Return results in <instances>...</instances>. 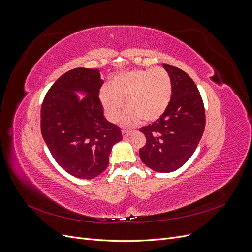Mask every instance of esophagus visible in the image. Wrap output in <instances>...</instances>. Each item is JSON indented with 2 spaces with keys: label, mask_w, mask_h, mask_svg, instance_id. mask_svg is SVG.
I'll list each match as a JSON object with an SVG mask.
<instances>
[{
  "label": "esophagus",
  "mask_w": 252,
  "mask_h": 252,
  "mask_svg": "<svg viewBox=\"0 0 252 252\" xmlns=\"http://www.w3.org/2000/svg\"><path fill=\"white\" fill-rule=\"evenodd\" d=\"M122 133H123V138H124V139H127L128 136L131 134L130 131H126V130H123V132H122Z\"/></svg>",
  "instance_id": "esophagus-1"
}]
</instances>
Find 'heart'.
Masks as SVG:
<instances>
[{
    "instance_id": "1",
    "label": "heart",
    "mask_w": 252,
    "mask_h": 252,
    "mask_svg": "<svg viewBox=\"0 0 252 252\" xmlns=\"http://www.w3.org/2000/svg\"><path fill=\"white\" fill-rule=\"evenodd\" d=\"M172 94L170 75L162 68L132 70L114 75L109 86L100 91L105 116L112 123L121 118L124 102L129 109L122 121L125 127H134L143 120L152 123L168 108Z\"/></svg>"
}]
</instances>
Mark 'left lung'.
I'll list each match as a JSON object with an SVG mask.
<instances>
[{"mask_svg":"<svg viewBox=\"0 0 252 252\" xmlns=\"http://www.w3.org/2000/svg\"><path fill=\"white\" fill-rule=\"evenodd\" d=\"M172 83L171 100L163 116L140 131L146 145L140 149L142 162L157 172H172L193 155L205 129L202 96L189 75L164 64Z\"/></svg>","mask_w":252,"mask_h":252,"instance_id":"8db88e82","label":"left lung"}]
</instances>
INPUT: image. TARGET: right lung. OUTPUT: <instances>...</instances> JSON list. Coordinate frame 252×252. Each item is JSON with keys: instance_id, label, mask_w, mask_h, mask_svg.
Instances as JSON below:
<instances>
[{"instance_id": "1", "label": "right lung", "mask_w": 252, "mask_h": 252, "mask_svg": "<svg viewBox=\"0 0 252 252\" xmlns=\"http://www.w3.org/2000/svg\"><path fill=\"white\" fill-rule=\"evenodd\" d=\"M103 84L98 69L75 68L60 77L41 108V131L53 158L75 178L90 180L109 163L121 129L104 117L100 101ZM86 95L80 99L76 94Z\"/></svg>"}]
</instances>
